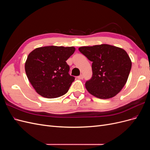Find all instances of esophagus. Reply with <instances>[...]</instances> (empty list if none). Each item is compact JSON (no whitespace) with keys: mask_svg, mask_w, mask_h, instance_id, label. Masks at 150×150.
<instances>
[{"mask_svg":"<svg viewBox=\"0 0 150 150\" xmlns=\"http://www.w3.org/2000/svg\"><path fill=\"white\" fill-rule=\"evenodd\" d=\"M78 78L79 79H83V75H82V74L80 75L78 77Z\"/></svg>","mask_w":150,"mask_h":150,"instance_id":"esophagus-1","label":"esophagus"}]
</instances>
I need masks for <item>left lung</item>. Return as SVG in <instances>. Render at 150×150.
<instances>
[{
  "label": "left lung",
  "instance_id": "1",
  "mask_svg": "<svg viewBox=\"0 0 150 150\" xmlns=\"http://www.w3.org/2000/svg\"><path fill=\"white\" fill-rule=\"evenodd\" d=\"M79 50L93 62V76L85 84L88 91L100 99L118 94L127 82L132 64L125 50L105 44L81 47Z\"/></svg>",
  "mask_w": 150,
  "mask_h": 150
}]
</instances>
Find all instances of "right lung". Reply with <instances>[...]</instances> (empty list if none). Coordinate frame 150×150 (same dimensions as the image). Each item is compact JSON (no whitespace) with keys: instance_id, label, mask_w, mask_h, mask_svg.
<instances>
[{"instance_id":"add662e5","label":"right lung","mask_w":150,"mask_h":150,"mask_svg":"<svg viewBox=\"0 0 150 150\" xmlns=\"http://www.w3.org/2000/svg\"><path fill=\"white\" fill-rule=\"evenodd\" d=\"M74 47L44 46L29 53L25 63L27 77L40 96L56 98L65 94L74 77L69 74L66 61L75 51Z\"/></svg>"}]
</instances>
